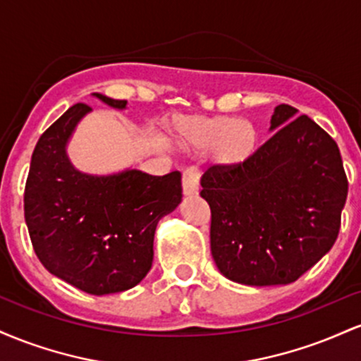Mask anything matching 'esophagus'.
<instances>
[{"instance_id":"1","label":"esophagus","mask_w":361,"mask_h":361,"mask_svg":"<svg viewBox=\"0 0 361 361\" xmlns=\"http://www.w3.org/2000/svg\"><path fill=\"white\" fill-rule=\"evenodd\" d=\"M183 193L186 197H192V195L198 193V185H200V171L197 166H190L183 171Z\"/></svg>"}]
</instances>
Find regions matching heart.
I'll use <instances>...</instances> for the list:
<instances>
[{"label":"heart","mask_w":361,"mask_h":361,"mask_svg":"<svg viewBox=\"0 0 361 361\" xmlns=\"http://www.w3.org/2000/svg\"><path fill=\"white\" fill-rule=\"evenodd\" d=\"M175 134L186 149L212 147L215 159L222 164L244 163L258 146V130L250 120L227 115L183 118L176 123Z\"/></svg>","instance_id":"obj_1"}]
</instances>
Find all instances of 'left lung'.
<instances>
[{
	"instance_id": "1",
	"label": "left lung",
	"mask_w": 361,
	"mask_h": 361,
	"mask_svg": "<svg viewBox=\"0 0 361 361\" xmlns=\"http://www.w3.org/2000/svg\"><path fill=\"white\" fill-rule=\"evenodd\" d=\"M279 105L276 130L241 164H214L202 176L210 205V251L235 283L287 285L336 241L348 180L338 144L307 115Z\"/></svg>"
}]
</instances>
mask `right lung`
Returning <instances> with one entry per match:
<instances>
[{"label": "right lung", "instance_id": "add662e5", "mask_svg": "<svg viewBox=\"0 0 361 361\" xmlns=\"http://www.w3.org/2000/svg\"><path fill=\"white\" fill-rule=\"evenodd\" d=\"M93 97L114 109L127 106V100ZM88 111L76 103L40 135L25 185V222L37 258L52 275L106 295L135 287L151 270L157 222L181 202V173L78 171L66 146Z\"/></svg>", "mask_w": 361, "mask_h": 361}]
</instances>
